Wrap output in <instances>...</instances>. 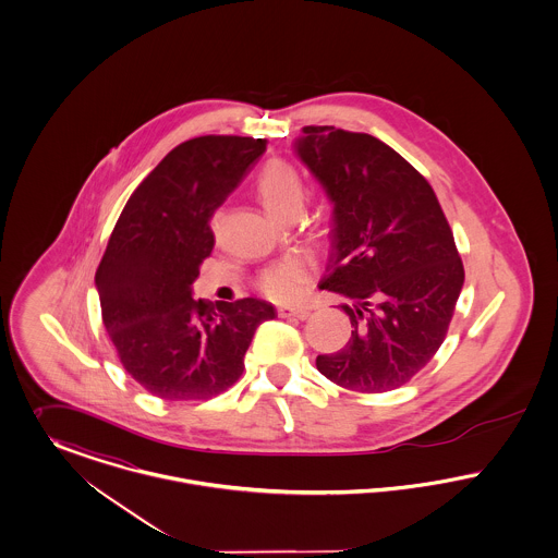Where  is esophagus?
Wrapping results in <instances>:
<instances>
[{
    "mask_svg": "<svg viewBox=\"0 0 558 558\" xmlns=\"http://www.w3.org/2000/svg\"><path fill=\"white\" fill-rule=\"evenodd\" d=\"M280 318H293V320H305L310 316L307 307H278Z\"/></svg>",
    "mask_w": 558,
    "mask_h": 558,
    "instance_id": "obj_1",
    "label": "esophagus"
}]
</instances>
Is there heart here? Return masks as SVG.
Masks as SVG:
<instances>
[{"label": "heart", "mask_w": 558, "mask_h": 558, "mask_svg": "<svg viewBox=\"0 0 558 558\" xmlns=\"http://www.w3.org/2000/svg\"><path fill=\"white\" fill-rule=\"evenodd\" d=\"M257 194L267 213L282 219L289 210L301 208L303 185L293 166L271 160L257 177ZM312 269L314 263L305 253H291L263 271L259 287L269 299L291 301L303 293Z\"/></svg>", "instance_id": "heart-1"}]
</instances>
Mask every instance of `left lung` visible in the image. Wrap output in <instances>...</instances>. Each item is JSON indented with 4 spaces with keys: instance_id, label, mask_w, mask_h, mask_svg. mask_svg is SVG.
<instances>
[{
    "instance_id": "left-lung-1",
    "label": "left lung",
    "mask_w": 558,
    "mask_h": 558,
    "mask_svg": "<svg viewBox=\"0 0 558 558\" xmlns=\"http://www.w3.org/2000/svg\"><path fill=\"white\" fill-rule=\"evenodd\" d=\"M296 158L332 204L320 289L345 296L352 337L316 359L332 384L388 392L422 371L445 341L463 265L426 179L364 132L305 126Z\"/></svg>"
}]
</instances>
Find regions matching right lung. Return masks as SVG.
<instances>
[{
    "label": "right lung",
    "mask_w": 558,
    "mask_h": 558,
    "mask_svg": "<svg viewBox=\"0 0 558 558\" xmlns=\"http://www.w3.org/2000/svg\"><path fill=\"white\" fill-rule=\"evenodd\" d=\"M265 154L251 136H197L174 147L126 202L95 284L124 368L147 392L196 400L226 392L276 307L263 299H194L213 253L210 217Z\"/></svg>",
    "instance_id": "1"
}]
</instances>
